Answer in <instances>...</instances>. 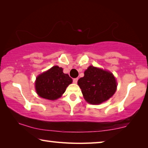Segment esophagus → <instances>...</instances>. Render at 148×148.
Returning <instances> with one entry per match:
<instances>
[{"instance_id":"obj_1","label":"esophagus","mask_w":148,"mask_h":148,"mask_svg":"<svg viewBox=\"0 0 148 148\" xmlns=\"http://www.w3.org/2000/svg\"><path fill=\"white\" fill-rule=\"evenodd\" d=\"M77 80H78V78H77V77H76V78H74V79H73V83L77 84Z\"/></svg>"}]
</instances>
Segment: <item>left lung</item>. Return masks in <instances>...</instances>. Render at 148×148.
<instances>
[{
	"mask_svg": "<svg viewBox=\"0 0 148 148\" xmlns=\"http://www.w3.org/2000/svg\"><path fill=\"white\" fill-rule=\"evenodd\" d=\"M86 101L92 104H99L108 100L116 91V79L111 72L90 66L84 76L78 79Z\"/></svg>",
	"mask_w": 148,
	"mask_h": 148,
	"instance_id": "left-lung-1",
	"label": "left lung"
}]
</instances>
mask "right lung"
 <instances>
[{
  "label": "right lung",
  "mask_w": 148,
  "mask_h": 148,
  "mask_svg": "<svg viewBox=\"0 0 148 148\" xmlns=\"http://www.w3.org/2000/svg\"><path fill=\"white\" fill-rule=\"evenodd\" d=\"M62 71L61 67L55 66L37 77L35 87L40 97L56 100L64 93L69 85L72 84V79Z\"/></svg>",
  "instance_id": "obj_1"
}]
</instances>
